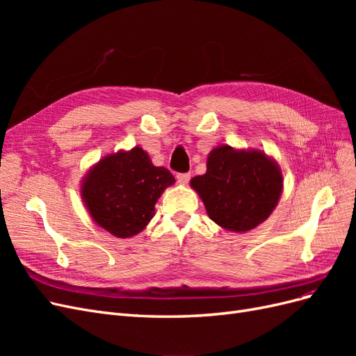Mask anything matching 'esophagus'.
Instances as JSON below:
<instances>
[{"label":"esophagus","mask_w":356,"mask_h":356,"mask_svg":"<svg viewBox=\"0 0 356 356\" xmlns=\"http://www.w3.org/2000/svg\"><path fill=\"white\" fill-rule=\"evenodd\" d=\"M190 177H191V174H188V172H184V174H177V181L179 182V184H187V182L190 181Z\"/></svg>","instance_id":"1"}]
</instances>
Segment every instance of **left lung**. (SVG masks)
Instances as JSON below:
<instances>
[{
  "mask_svg": "<svg viewBox=\"0 0 356 356\" xmlns=\"http://www.w3.org/2000/svg\"><path fill=\"white\" fill-rule=\"evenodd\" d=\"M212 221L230 232H248L275 209L282 191V174L261 152L213 148L207 174L191 179Z\"/></svg>",
  "mask_w": 356,
  "mask_h": 356,
  "instance_id": "obj_1",
  "label": "left lung"
}]
</instances>
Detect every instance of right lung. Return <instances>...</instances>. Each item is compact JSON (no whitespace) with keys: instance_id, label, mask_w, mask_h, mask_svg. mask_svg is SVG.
Masks as SVG:
<instances>
[{"instance_id":"obj_1","label":"right lung","mask_w":356,"mask_h":356,"mask_svg":"<svg viewBox=\"0 0 356 356\" xmlns=\"http://www.w3.org/2000/svg\"><path fill=\"white\" fill-rule=\"evenodd\" d=\"M175 182L152 163L143 148L106 156L86 177L81 195L95 222L117 238L144 230L161 193Z\"/></svg>"}]
</instances>
